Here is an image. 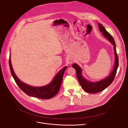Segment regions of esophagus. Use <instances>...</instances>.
Returning <instances> with one entry per match:
<instances>
[{"label": "esophagus", "mask_w": 128, "mask_h": 128, "mask_svg": "<svg viewBox=\"0 0 128 128\" xmlns=\"http://www.w3.org/2000/svg\"><path fill=\"white\" fill-rule=\"evenodd\" d=\"M74 61V60L72 58V57L71 56H68L66 58V62L68 64H71Z\"/></svg>", "instance_id": "esophagus-1"}]
</instances>
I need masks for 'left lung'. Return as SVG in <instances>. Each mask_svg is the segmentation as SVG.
I'll use <instances>...</instances> for the list:
<instances>
[{
    "mask_svg": "<svg viewBox=\"0 0 128 128\" xmlns=\"http://www.w3.org/2000/svg\"><path fill=\"white\" fill-rule=\"evenodd\" d=\"M98 28L100 32L103 34V35L114 46V53H115V63L113 70L110 75L104 79L98 81L91 82L86 79L82 75V70L81 68L76 63H74L72 67L74 68L76 72L77 77L82 88L86 92L89 93H96L104 90L107 86H108L113 82L115 77L117 68H118V57L116 52V46L114 38L110 34L107 32L104 27L100 23H98Z\"/></svg>",
    "mask_w": 128,
    "mask_h": 128,
    "instance_id": "obj_1",
    "label": "left lung"
}]
</instances>
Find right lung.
Listing matches in <instances>:
<instances>
[{"mask_svg": "<svg viewBox=\"0 0 128 128\" xmlns=\"http://www.w3.org/2000/svg\"><path fill=\"white\" fill-rule=\"evenodd\" d=\"M9 63L11 75L19 88L27 95L41 99H49L56 94L60 90L64 73L67 68V66H64L62 70H60L49 84L42 86H35L27 84L18 79L13 71L11 63L10 56Z\"/></svg>", "mask_w": 128, "mask_h": 128, "instance_id": "add662e5", "label": "right lung"}]
</instances>
